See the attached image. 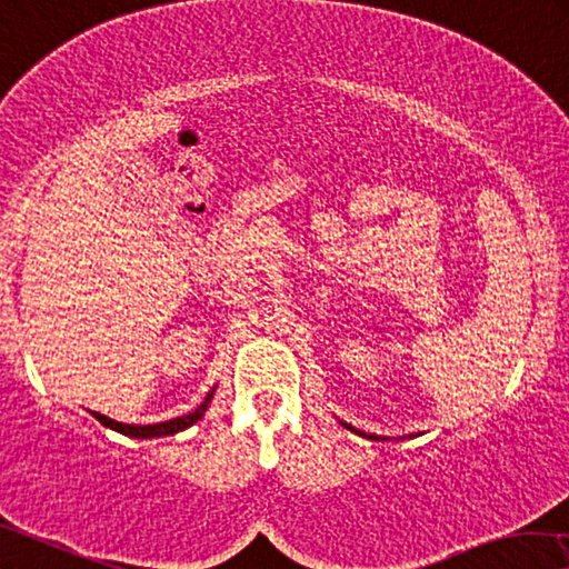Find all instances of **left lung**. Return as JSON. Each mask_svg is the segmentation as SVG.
Wrapping results in <instances>:
<instances>
[{"instance_id":"8db88e82","label":"left lung","mask_w":569,"mask_h":569,"mask_svg":"<svg viewBox=\"0 0 569 569\" xmlns=\"http://www.w3.org/2000/svg\"><path fill=\"white\" fill-rule=\"evenodd\" d=\"M341 426H345L347 430H351V432H357V436H362V438H369V440H390V438H382V436H375V432H362V430H357L355 426H349V422H345V420H339ZM412 438V436H410Z\"/></svg>"}]
</instances>
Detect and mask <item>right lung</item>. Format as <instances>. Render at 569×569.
Segmentation results:
<instances>
[{
    "instance_id": "obj_1",
    "label": "right lung",
    "mask_w": 569,
    "mask_h": 569,
    "mask_svg": "<svg viewBox=\"0 0 569 569\" xmlns=\"http://www.w3.org/2000/svg\"><path fill=\"white\" fill-rule=\"evenodd\" d=\"M218 387V385H214ZM214 387L210 392H207V398L202 400V405H197V410L182 415V418H171L164 422H154V426H129V422H119V420H111L108 415L101 412H90L93 418L101 422V426L111 428L116 432H121V436H129V438H139V440H149V438H164V436H177V432H182L187 428H192L197 420H202V415L210 408V402L214 398Z\"/></svg>"
}]
</instances>
